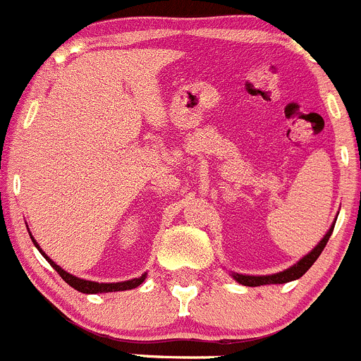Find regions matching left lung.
<instances>
[{
    "mask_svg": "<svg viewBox=\"0 0 361 361\" xmlns=\"http://www.w3.org/2000/svg\"><path fill=\"white\" fill-rule=\"evenodd\" d=\"M337 221V219H335ZM335 221L331 223V226L328 228V231L324 233V237L317 242L316 247L309 252V255L303 256L302 259H298L295 265H291L290 269L283 270V272H277V274H270V276H247V274H237V272H231L230 276L237 281L238 284L242 286H265V284H284V283H291V281H297L300 279L303 274L314 265L319 255L323 252L324 245H326L328 238L331 237V231H334L335 226Z\"/></svg>",
    "mask_w": 361,
    "mask_h": 361,
    "instance_id": "1",
    "label": "left lung"
}]
</instances>
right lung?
Wrapping results in <instances>:
<instances>
[{"instance_id":"1","label":"right lung","mask_w":361,"mask_h":361,"mask_svg":"<svg viewBox=\"0 0 361 361\" xmlns=\"http://www.w3.org/2000/svg\"><path fill=\"white\" fill-rule=\"evenodd\" d=\"M27 231H30V228H27ZM30 237L31 240H33L35 247L38 249V251L42 252V256H44L45 259H47L49 263L52 265V269L56 270V272L59 274L61 277L64 279V283L70 284L71 288H75L77 291H80V293H85V295H96V293H110V291H126V290H133V288L140 286L142 283L145 281V277H147V272L142 274L140 277H135V279H130V281H123V283H94V281H85V279H80V277L73 276V274L66 272L64 269H61L56 262H52L51 258H49L47 255L44 252V249L38 245V242L35 240V237L31 235L30 231Z\"/></svg>"}]
</instances>
